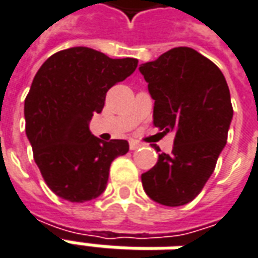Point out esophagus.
<instances>
[{
    "instance_id": "34e87169",
    "label": "esophagus",
    "mask_w": 258,
    "mask_h": 258,
    "mask_svg": "<svg viewBox=\"0 0 258 258\" xmlns=\"http://www.w3.org/2000/svg\"><path fill=\"white\" fill-rule=\"evenodd\" d=\"M141 146L142 145H141L138 141H135V140L130 141V149H131V151H137V149H138V148H141Z\"/></svg>"
}]
</instances>
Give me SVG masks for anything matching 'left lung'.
Masks as SVG:
<instances>
[{"mask_svg":"<svg viewBox=\"0 0 258 258\" xmlns=\"http://www.w3.org/2000/svg\"><path fill=\"white\" fill-rule=\"evenodd\" d=\"M140 72L155 99V127L175 131L171 153L162 152L141 175L144 189L160 205H186L203 189L227 144L233 114L229 88L221 70L188 47L142 63Z\"/></svg>","mask_w":258,"mask_h":258,"instance_id":"obj_1","label":"left lung"}]
</instances>
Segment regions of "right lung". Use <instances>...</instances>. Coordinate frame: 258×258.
Returning <instances> with one entry per match:
<instances>
[{
  "mask_svg": "<svg viewBox=\"0 0 258 258\" xmlns=\"http://www.w3.org/2000/svg\"><path fill=\"white\" fill-rule=\"evenodd\" d=\"M138 60L112 59L87 47L53 53L37 72L26 96V134L48 188L83 203L105 190L110 164L128 152V142H103L91 134L94 113L106 92L134 73Z\"/></svg>",
  "mask_w": 258,
  "mask_h": 258,
  "instance_id": "right-lung-1",
  "label": "right lung"
}]
</instances>
